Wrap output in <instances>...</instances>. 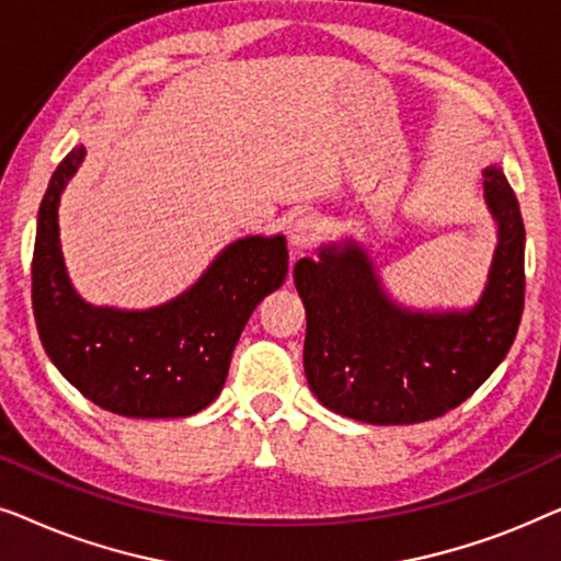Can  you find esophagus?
Segmentation results:
<instances>
[{
    "label": "esophagus",
    "instance_id": "obj_1",
    "mask_svg": "<svg viewBox=\"0 0 561 561\" xmlns=\"http://www.w3.org/2000/svg\"><path fill=\"white\" fill-rule=\"evenodd\" d=\"M286 234H288L290 248L304 250V248H309V244L319 237V221L313 217H296V219L288 221Z\"/></svg>",
    "mask_w": 561,
    "mask_h": 561
}]
</instances>
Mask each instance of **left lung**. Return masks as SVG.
<instances>
[{"label":"left lung","mask_w":561,"mask_h":561,"mask_svg":"<svg viewBox=\"0 0 561 561\" xmlns=\"http://www.w3.org/2000/svg\"><path fill=\"white\" fill-rule=\"evenodd\" d=\"M482 198L495 225V250L470 306L421 309L398 301L370 244L352 234L298 260L304 370L321 405L375 426L421 424L457 409L503 363L524 311L526 232L518 198L497 165L482 168Z\"/></svg>","instance_id":"left-lung-1"}]
</instances>
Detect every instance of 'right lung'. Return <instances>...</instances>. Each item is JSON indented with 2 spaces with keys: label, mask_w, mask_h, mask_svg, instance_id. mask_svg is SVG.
<instances>
[{
  "label": "right lung",
  "mask_w": 561,
  "mask_h": 561,
  "mask_svg": "<svg viewBox=\"0 0 561 561\" xmlns=\"http://www.w3.org/2000/svg\"><path fill=\"white\" fill-rule=\"evenodd\" d=\"M87 148L60 160L37 211L33 311L60 375L91 403L129 419H183L225 388L229 359L252 311L288 275L283 234H244L217 252L196 283L150 309L96 306L68 275L60 248V196Z\"/></svg>",
  "instance_id": "obj_1"
}]
</instances>
